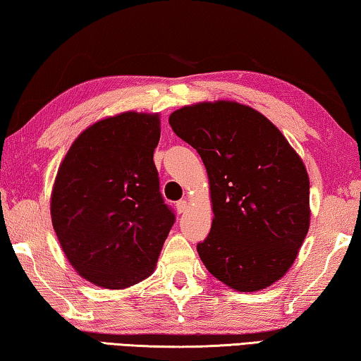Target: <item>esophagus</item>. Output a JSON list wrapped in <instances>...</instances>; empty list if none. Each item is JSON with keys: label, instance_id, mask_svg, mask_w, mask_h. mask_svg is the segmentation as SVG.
Returning a JSON list of instances; mask_svg holds the SVG:
<instances>
[{"label": "esophagus", "instance_id": "1", "mask_svg": "<svg viewBox=\"0 0 361 361\" xmlns=\"http://www.w3.org/2000/svg\"><path fill=\"white\" fill-rule=\"evenodd\" d=\"M176 208H177V212H179V214H182V212H185L187 208H188L187 200H179V202L176 203Z\"/></svg>", "mask_w": 361, "mask_h": 361}]
</instances>
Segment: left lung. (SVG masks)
<instances>
[{
	"instance_id": "1",
	"label": "left lung",
	"mask_w": 361,
	"mask_h": 361,
	"mask_svg": "<svg viewBox=\"0 0 361 361\" xmlns=\"http://www.w3.org/2000/svg\"><path fill=\"white\" fill-rule=\"evenodd\" d=\"M169 125L208 171L214 219L197 245L204 267L241 293L280 280L309 232L302 159L267 118L236 102L176 110Z\"/></svg>"
}]
</instances>
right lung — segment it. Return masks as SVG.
<instances>
[{"mask_svg": "<svg viewBox=\"0 0 361 361\" xmlns=\"http://www.w3.org/2000/svg\"><path fill=\"white\" fill-rule=\"evenodd\" d=\"M157 115L128 111L97 121L59 168L52 226L65 256L91 283L128 288L155 269L176 216L159 192Z\"/></svg>", "mask_w": 361, "mask_h": 361, "instance_id": "right-lung-1", "label": "right lung"}]
</instances>
